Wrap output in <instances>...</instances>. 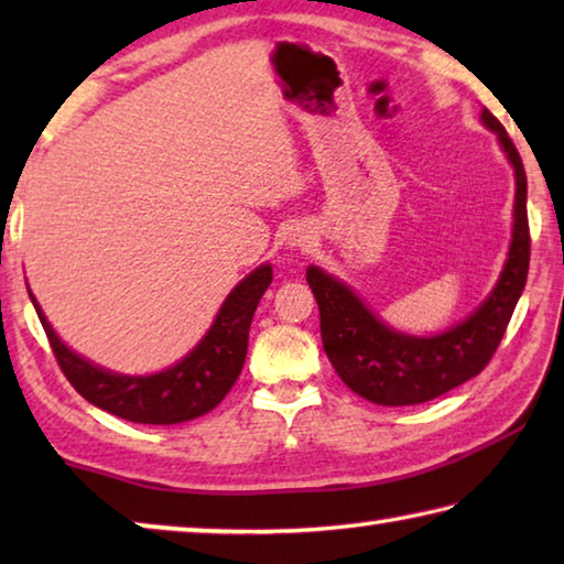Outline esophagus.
<instances>
[{
  "label": "esophagus",
  "mask_w": 564,
  "mask_h": 564,
  "mask_svg": "<svg viewBox=\"0 0 564 564\" xmlns=\"http://www.w3.org/2000/svg\"><path fill=\"white\" fill-rule=\"evenodd\" d=\"M308 241H305V236H301V234H293V238H291V246H305Z\"/></svg>",
  "instance_id": "1"
}]
</instances>
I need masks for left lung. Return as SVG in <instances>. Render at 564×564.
<instances>
[{
  "mask_svg": "<svg viewBox=\"0 0 564 564\" xmlns=\"http://www.w3.org/2000/svg\"><path fill=\"white\" fill-rule=\"evenodd\" d=\"M480 119L498 133L514 169V224L500 281L473 316L441 336H405L378 321L346 283L318 265L305 271L321 311V338L328 360L352 393L376 405L427 403L480 373L498 350L528 281V176L502 123L488 109H482Z\"/></svg>",
  "mask_w": 564,
  "mask_h": 564,
  "instance_id": "8db88e82",
  "label": "left lung"
}]
</instances>
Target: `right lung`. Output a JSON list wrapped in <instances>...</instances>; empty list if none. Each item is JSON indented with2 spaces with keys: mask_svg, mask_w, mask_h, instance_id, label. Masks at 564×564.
<instances>
[{
  "mask_svg": "<svg viewBox=\"0 0 564 564\" xmlns=\"http://www.w3.org/2000/svg\"><path fill=\"white\" fill-rule=\"evenodd\" d=\"M271 279L273 271L269 263L248 273L228 293L202 343L176 366L154 376H119L76 356L56 336L32 293L30 299L50 338L54 358L76 393L87 398L91 405L131 423L174 425L214 410L234 388L246 360L248 328H251L256 305L271 285Z\"/></svg>",
  "mask_w": 564,
  "mask_h": 564,
  "instance_id": "obj_1",
  "label": "right lung"
}]
</instances>
